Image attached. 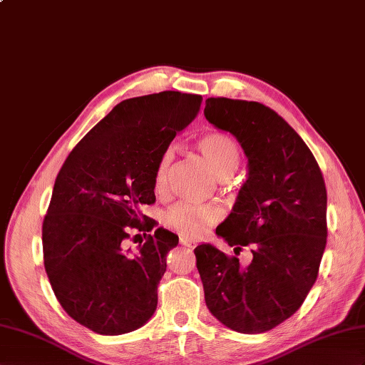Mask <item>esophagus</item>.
Returning <instances> with one entry per match:
<instances>
[{
    "mask_svg": "<svg viewBox=\"0 0 365 365\" xmlns=\"http://www.w3.org/2000/svg\"><path fill=\"white\" fill-rule=\"evenodd\" d=\"M180 242H181V245H182V246H185V247H193V242H192V240H189V238H184V237H181V238H180Z\"/></svg>",
    "mask_w": 365,
    "mask_h": 365,
    "instance_id": "obj_1",
    "label": "esophagus"
}]
</instances>
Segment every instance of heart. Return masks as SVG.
<instances>
[{"label": "heart", "instance_id": "1", "mask_svg": "<svg viewBox=\"0 0 365 365\" xmlns=\"http://www.w3.org/2000/svg\"><path fill=\"white\" fill-rule=\"evenodd\" d=\"M197 147L202 156L218 176H229L235 172L240 164V147L226 133L210 131L198 139ZM173 161V150L165 148L159 158L155 170V187L163 190L167 184V176ZM223 217V212L217 204H195L178 202L168 209L164 215L165 225L176 230L184 238L197 240L207 232Z\"/></svg>", "mask_w": 365, "mask_h": 365}]
</instances>
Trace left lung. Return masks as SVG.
<instances>
[{
	"instance_id": "obj_1",
	"label": "left lung",
	"mask_w": 365,
	"mask_h": 365,
	"mask_svg": "<svg viewBox=\"0 0 365 365\" xmlns=\"http://www.w3.org/2000/svg\"><path fill=\"white\" fill-rule=\"evenodd\" d=\"M206 119L232 133L247 156V180L217 227L229 246H251L252 262L212 245L195 247L210 313L238 333L287 321L314 285L327 245V189L311 150L288 122L259 102L209 97Z\"/></svg>"
}]
</instances>
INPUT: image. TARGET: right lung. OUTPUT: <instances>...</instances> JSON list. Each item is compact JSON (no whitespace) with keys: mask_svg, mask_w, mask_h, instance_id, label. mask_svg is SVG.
<instances>
[{"mask_svg":"<svg viewBox=\"0 0 365 365\" xmlns=\"http://www.w3.org/2000/svg\"><path fill=\"white\" fill-rule=\"evenodd\" d=\"M201 101L180 91L122 101L56 178L43 220L44 269L61 308L97 334L133 331L155 313L178 235L163 227L150 235L158 223L142 210L156 201L159 158L197 118ZM140 232L146 242L127 252L128 240Z\"/></svg>","mask_w":365,"mask_h":365,"instance_id":"right-lung-1","label":"right lung"}]
</instances>
